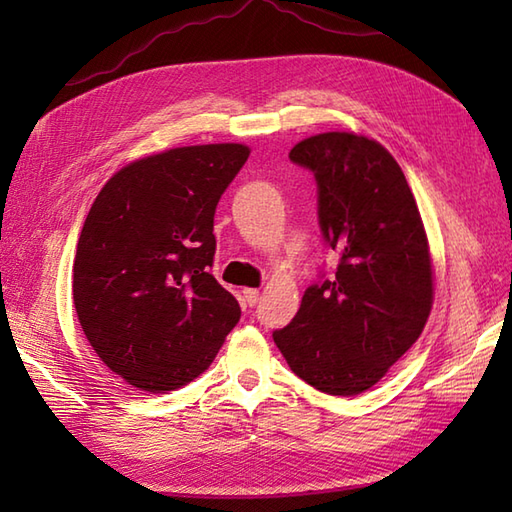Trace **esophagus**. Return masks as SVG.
Wrapping results in <instances>:
<instances>
[{
	"instance_id": "1",
	"label": "esophagus",
	"mask_w": 512,
	"mask_h": 512,
	"mask_svg": "<svg viewBox=\"0 0 512 512\" xmlns=\"http://www.w3.org/2000/svg\"><path fill=\"white\" fill-rule=\"evenodd\" d=\"M244 299L248 306H255V303L259 301V290L257 288H244Z\"/></svg>"
}]
</instances>
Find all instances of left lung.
Listing matches in <instances>:
<instances>
[{
	"mask_svg": "<svg viewBox=\"0 0 512 512\" xmlns=\"http://www.w3.org/2000/svg\"><path fill=\"white\" fill-rule=\"evenodd\" d=\"M290 160L314 173L319 226L339 266L303 292L297 317L273 339L308 385L356 396L387 374L429 319L427 233L405 173L376 140L317 134L292 147Z\"/></svg>",
	"mask_w": 512,
	"mask_h": 512,
	"instance_id": "left-lung-1",
	"label": "left lung"
}]
</instances>
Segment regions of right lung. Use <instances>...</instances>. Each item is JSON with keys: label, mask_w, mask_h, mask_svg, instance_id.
<instances>
[{"label": "right lung", "mask_w": 512, "mask_h": 512, "mask_svg": "<svg viewBox=\"0 0 512 512\" xmlns=\"http://www.w3.org/2000/svg\"><path fill=\"white\" fill-rule=\"evenodd\" d=\"M250 149L176 147L129 162L85 217L72 297L94 352L151 394L198 378L239 321V303L211 275L213 217Z\"/></svg>", "instance_id": "1"}]
</instances>
